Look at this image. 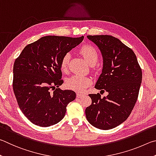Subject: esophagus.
I'll use <instances>...</instances> for the list:
<instances>
[{"mask_svg":"<svg viewBox=\"0 0 156 156\" xmlns=\"http://www.w3.org/2000/svg\"><path fill=\"white\" fill-rule=\"evenodd\" d=\"M83 96V94H81V93H80V92H78V93H76V97L77 98H80L81 97Z\"/></svg>","mask_w":156,"mask_h":156,"instance_id":"34e87169","label":"esophagus"}]
</instances>
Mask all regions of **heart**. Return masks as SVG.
Masks as SVG:
<instances>
[{
    "label": "heart",
    "mask_w": 156,
    "mask_h": 156,
    "mask_svg": "<svg viewBox=\"0 0 156 156\" xmlns=\"http://www.w3.org/2000/svg\"><path fill=\"white\" fill-rule=\"evenodd\" d=\"M80 53L82 55L84 59L90 66L97 64L99 58L97 51L93 46L90 45H85L80 49ZM70 54L66 53L63 56L60 63V68L62 72H66L68 70V62L70 60ZM91 80L87 76L75 75L70 76L66 81V86L69 89L81 92L85 90L88 86H90Z\"/></svg>",
    "instance_id": "heart-1"
}]
</instances>
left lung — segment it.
<instances>
[{
	"label": "left lung",
	"instance_id": "8db88e82",
	"mask_svg": "<svg viewBox=\"0 0 156 156\" xmlns=\"http://www.w3.org/2000/svg\"><path fill=\"white\" fill-rule=\"evenodd\" d=\"M101 53L102 72L94 88L108 93L90 94L86 119L92 126L108 130L121 125L129 117L138 99L142 70L132 49L118 38L108 35H88Z\"/></svg>",
	"mask_w": 156,
	"mask_h": 156
}]
</instances>
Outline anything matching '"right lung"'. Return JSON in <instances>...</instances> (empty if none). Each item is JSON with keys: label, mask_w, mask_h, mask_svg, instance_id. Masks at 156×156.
I'll return each instance as SVG.
<instances>
[{"label": "right lung", "mask_w": 156, "mask_h": 156, "mask_svg": "<svg viewBox=\"0 0 156 156\" xmlns=\"http://www.w3.org/2000/svg\"><path fill=\"white\" fill-rule=\"evenodd\" d=\"M80 37L48 35L26 46L13 64V89L22 112L32 123L48 127L62 121L76 93L60 90L63 56ZM54 91L51 92V90Z\"/></svg>", "instance_id": "add662e5"}]
</instances>
